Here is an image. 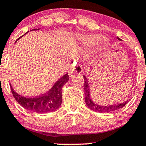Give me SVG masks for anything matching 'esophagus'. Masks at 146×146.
<instances>
[{
    "mask_svg": "<svg viewBox=\"0 0 146 146\" xmlns=\"http://www.w3.org/2000/svg\"><path fill=\"white\" fill-rule=\"evenodd\" d=\"M70 74H81L83 73V68L81 65H73L71 68V70L69 72Z\"/></svg>",
    "mask_w": 146,
    "mask_h": 146,
    "instance_id": "34e87169",
    "label": "esophagus"
}]
</instances>
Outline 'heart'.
Wrapping results in <instances>:
<instances>
[{
	"instance_id": "heart-1",
	"label": "heart",
	"mask_w": 146,
	"mask_h": 146,
	"mask_svg": "<svg viewBox=\"0 0 146 146\" xmlns=\"http://www.w3.org/2000/svg\"><path fill=\"white\" fill-rule=\"evenodd\" d=\"M99 35H83L80 38L81 44L86 48H93L94 46H99L102 42V39Z\"/></svg>"
}]
</instances>
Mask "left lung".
<instances>
[{"label":"left lung","mask_w":146,"mask_h":146,"mask_svg":"<svg viewBox=\"0 0 146 146\" xmlns=\"http://www.w3.org/2000/svg\"><path fill=\"white\" fill-rule=\"evenodd\" d=\"M117 39L119 41H122L120 38L117 36ZM84 94H85V102L87 107L90 109V110H93V111H96V112L99 113H109L111 111H116V110H119V109L125 107L129 100L125 101V102L122 103H117L116 104H112V105H102V104H99L95 103L93 101L92 97V90H91V86H90L89 81H88V78L86 76L84 75Z\"/></svg>","instance_id":"obj_1"}]
</instances>
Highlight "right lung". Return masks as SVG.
I'll return each mask as SVG.
<instances>
[{
	"instance_id": "1",
	"label": "right lung",
	"mask_w": 146,
	"mask_h": 146,
	"mask_svg": "<svg viewBox=\"0 0 146 146\" xmlns=\"http://www.w3.org/2000/svg\"><path fill=\"white\" fill-rule=\"evenodd\" d=\"M39 29H35L32 30ZM19 39L20 38L17 39V40H19ZM68 74L66 73L54 83V85L52 86V88L47 93L37 96V97H24L15 92L11 85V92L15 99L17 101L18 103L21 107H23L26 110H30L34 112L39 113V114L52 112L60 108V107L61 106V104H62V88L63 86L68 81Z\"/></svg>"
}]
</instances>
